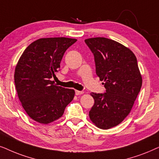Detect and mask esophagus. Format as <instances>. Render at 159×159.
Segmentation results:
<instances>
[{
    "label": "esophagus",
    "mask_w": 159,
    "mask_h": 159,
    "mask_svg": "<svg viewBox=\"0 0 159 159\" xmlns=\"http://www.w3.org/2000/svg\"><path fill=\"white\" fill-rule=\"evenodd\" d=\"M82 94H84V92H82V91H78V90H75V94L76 95H81Z\"/></svg>",
    "instance_id": "esophagus-1"
}]
</instances>
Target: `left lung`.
<instances>
[{"mask_svg": "<svg viewBox=\"0 0 159 159\" xmlns=\"http://www.w3.org/2000/svg\"><path fill=\"white\" fill-rule=\"evenodd\" d=\"M85 43L94 54L96 73L106 89L103 94H91L94 104L89 118L98 128L108 129L130 113L140 91L142 75L129 48L102 37L86 39Z\"/></svg>", "mask_w": 159, "mask_h": 159, "instance_id": "obj_1", "label": "left lung"}]
</instances>
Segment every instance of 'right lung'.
<instances>
[{
  "instance_id": "right-lung-1",
  "label": "right lung",
  "mask_w": 159,
  "mask_h": 159,
  "mask_svg": "<svg viewBox=\"0 0 159 159\" xmlns=\"http://www.w3.org/2000/svg\"><path fill=\"white\" fill-rule=\"evenodd\" d=\"M77 40L46 38L34 41L25 48L14 72L19 99L27 115L47 124L62 117L75 91L57 86L52 78L59 71L65 51Z\"/></svg>"
}]
</instances>
